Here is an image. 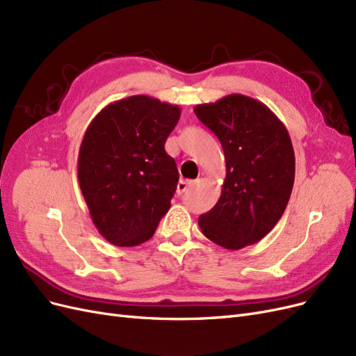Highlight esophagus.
I'll list each match as a JSON object with an SVG mask.
<instances>
[{"mask_svg":"<svg viewBox=\"0 0 356 356\" xmlns=\"http://www.w3.org/2000/svg\"><path fill=\"white\" fill-rule=\"evenodd\" d=\"M191 186H193L191 179H181L177 186V193L178 195H182V193H186Z\"/></svg>","mask_w":356,"mask_h":356,"instance_id":"1","label":"esophagus"}]
</instances>
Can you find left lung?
I'll return each mask as SVG.
<instances>
[{
  "mask_svg": "<svg viewBox=\"0 0 356 356\" xmlns=\"http://www.w3.org/2000/svg\"><path fill=\"white\" fill-rule=\"evenodd\" d=\"M195 114L225 157L221 196L199 217L200 230L225 250L257 243L281 220L293 191L296 157L286 127L263 102L238 93L200 104Z\"/></svg>",
  "mask_w": 356,
  "mask_h": 356,
  "instance_id": "left-lung-1",
  "label": "left lung"
}]
</instances>
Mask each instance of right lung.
I'll use <instances>...</instances> for the list:
<instances>
[{
  "instance_id": "right-lung-1",
  "label": "right lung",
  "mask_w": 356,
  "mask_h": 356,
  "mask_svg": "<svg viewBox=\"0 0 356 356\" xmlns=\"http://www.w3.org/2000/svg\"><path fill=\"white\" fill-rule=\"evenodd\" d=\"M178 105L135 95L96 115L79 153V182L95 227L115 246H136L154 234L178 184L165 143Z\"/></svg>"
}]
</instances>
